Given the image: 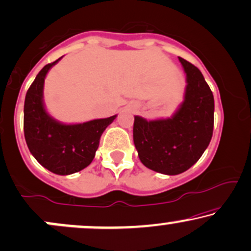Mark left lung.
<instances>
[{
  "instance_id": "1",
  "label": "left lung",
  "mask_w": 251,
  "mask_h": 251,
  "mask_svg": "<svg viewBox=\"0 0 251 251\" xmlns=\"http://www.w3.org/2000/svg\"><path fill=\"white\" fill-rule=\"evenodd\" d=\"M187 74L184 101L173 117L147 121L135 116L134 143L142 163L154 172L178 175L200 160L214 129V95L202 73L178 57Z\"/></svg>"
}]
</instances>
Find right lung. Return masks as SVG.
I'll list each match as a JSON object with an SVG mask.
<instances>
[{
  "label": "right lung",
  "mask_w": 251,
  "mask_h": 251,
  "mask_svg": "<svg viewBox=\"0 0 251 251\" xmlns=\"http://www.w3.org/2000/svg\"><path fill=\"white\" fill-rule=\"evenodd\" d=\"M58 61L44 66L26 91L23 129L26 146L41 166L57 175H70L91 163L101 135L116 115L79 125H62L51 119L43 105V83Z\"/></svg>",
  "instance_id": "obj_1"
}]
</instances>
